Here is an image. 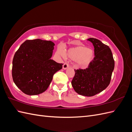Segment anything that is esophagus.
<instances>
[{
	"instance_id": "obj_1",
	"label": "esophagus",
	"mask_w": 132,
	"mask_h": 132,
	"mask_svg": "<svg viewBox=\"0 0 132 132\" xmlns=\"http://www.w3.org/2000/svg\"><path fill=\"white\" fill-rule=\"evenodd\" d=\"M69 65L68 63H64V64L63 65V68L64 69H66L67 68H68L69 67Z\"/></svg>"
}]
</instances>
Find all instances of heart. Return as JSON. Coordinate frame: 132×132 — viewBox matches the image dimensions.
Instances as JSON below:
<instances>
[{
  "instance_id": "heart-1",
  "label": "heart",
  "mask_w": 132,
  "mask_h": 132,
  "mask_svg": "<svg viewBox=\"0 0 132 132\" xmlns=\"http://www.w3.org/2000/svg\"><path fill=\"white\" fill-rule=\"evenodd\" d=\"M66 55L69 58L75 60L79 66L85 67L93 61L95 57L94 51L83 46L73 47L68 51Z\"/></svg>"
}]
</instances>
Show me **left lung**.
<instances>
[{
  "mask_svg": "<svg viewBox=\"0 0 132 132\" xmlns=\"http://www.w3.org/2000/svg\"><path fill=\"white\" fill-rule=\"evenodd\" d=\"M87 40L94 47L95 57L85 69H74L71 85L76 93L85 96H93L109 85L114 68V61L109 47L98 39Z\"/></svg>",
  "mask_w": 132,
  "mask_h": 132,
  "instance_id": "1",
  "label": "left lung"
}]
</instances>
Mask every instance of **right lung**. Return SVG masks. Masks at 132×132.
Listing matches in <instances>:
<instances>
[{
    "label": "right lung",
    "instance_id": "right-lung-1",
    "mask_svg": "<svg viewBox=\"0 0 132 132\" xmlns=\"http://www.w3.org/2000/svg\"><path fill=\"white\" fill-rule=\"evenodd\" d=\"M54 46L51 41L29 39L16 52L12 77L15 85L24 94L36 95L45 92L53 75L62 68L63 64L51 59Z\"/></svg>",
    "mask_w": 132,
    "mask_h": 132
}]
</instances>
